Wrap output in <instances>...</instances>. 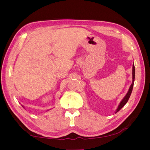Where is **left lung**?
I'll list each match as a JSON object with an SVG mask.
<instances>
[{
	"label": "left lung",
	"instance_id": "left-lung-1",
	"mask_svg": "<svg viewBox=\"0 0 150 150\" xmlns=\"http://www.w3.org/2000/svg\"><path fill=\"white\" fill-rule=\"evenodd\" d=\"M132 75H133V82H132V84H131V85L129 87V89L128 90V92L127 93V94H126V96H125V98L122 99V101L120 102V104L118 107H117V110L115 112V113H116L117 112H118L123 107L125 104H126V103L128 102V99L131 96V92H132V90H133V85H134V78H135V67H134V63L133 64V72H132Z\"/></svg>",
	"mask_w": 150,
	"mask_h": 150
}]
</instances>
